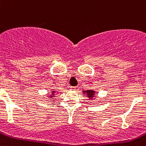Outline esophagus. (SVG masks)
Here are the masks:
<instances>
[{
  "instance_id": "1",
  "label": "esophagus",
  "mask_w": 146,
  "mask_h": 146,
  "mask_svg": "<svg viewBox=\"0 0 146 146\" xmlns=\"http://www.w3.org/2000/svg\"><path fill=\"white\" fill-rule=\"evenodd\" d=\"M78 87L77 86H72L70 87V90H72V91H76V90H78Z\"/></svg>"
}]
</instances>
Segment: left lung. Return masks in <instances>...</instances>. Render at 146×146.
Instances as JSON below:
<instances>
[{
  "label": "left lung",
  "instance_id": "8db88e82",
  "mask_svg": "<svg viewBox=\"0 0 146 146\" xmlns=\"http://www.w3.org/2000/svg\"><path fill=\"white\" fill-rule=\"evenodd\" d=\"M82 92L84 95L86 96V97L88 98V99H95L96 96V92L93 89L84 90V91H82Z\"/></svg>",
  "mask_w": 146,
  "mask_h": 146
}]
</instances>
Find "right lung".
I'll list each match as a JSON object with an SVG mask.
<instances>
[{
	"instance_id": "add662e5",
	"label": "right lung",
	"mask_w": 146,
	"mask_h": 146,
	"mask_svg": "<svg viewBox=\"0 0 146 146\" xmlns=\"http://www.w3.org/2000/svg\"><path fill=\"white\" fill-rule=\"evenodd\" d=\"M57 93H58V91H56V90H52L51 93L47 94V97L50 98V99H52L53 97H54L55 94H57Z\"/></svg>"
}]
</instances>
